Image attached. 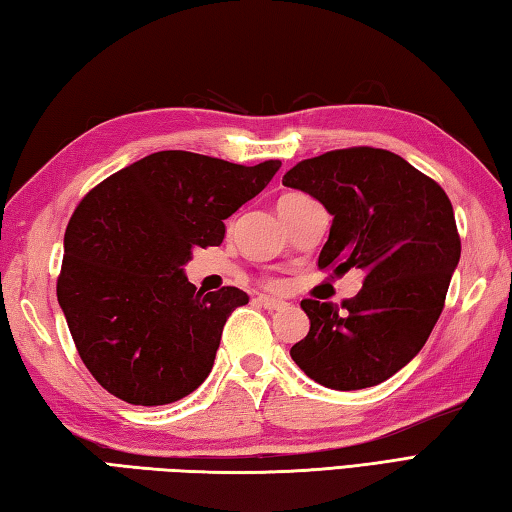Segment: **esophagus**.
<instances>
[{"label": "esophagus", "instance_id": "1", "mask_svg": "<svg viewBox=\"0 0 512 512\" xmlns=\"http://www.w3.org/2000/svg\"><path fill=\"white\" fill-rule=\"evenodd\" d=\"M256 301L269 312H278V310H285V307H287L285 301H278V298H272V296H258Z\"/></svg>", "mask_w": 512, "mask_h": 512}]
</instances>
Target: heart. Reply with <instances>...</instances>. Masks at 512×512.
<instances>
[{
	"instance_id": "heart-1",
	"label": "heart",
	"mask_w": 512,
	"mask_h": 512,
	"mask_svg": "<svg viewBox=\"0 0 512 512\" xmlns=\"http://www.w3.org/2000/svg\"><path fill=\"white\" fill-rule=\"evenodd\" d=\"M287 196H298V194H287Z\"/></svg>"
}]
</instances>
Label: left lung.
Masks as SVG:
<instances>
[{"mask_svg":"<svg viewBox=\"0 0 512 512\" xmlns=\"http://www.w3.org/2000/svg\"><path fill=\"white\" fill-rule=\"evenodd\" d=\"M283 185L305 191L332 216L318 267L363 269V287L341 310L305 298L310 332L289 354L332 390L379 385L426 345L459 265L455 211L435 180L397 153L327 151L298 162Z\"/></svg>","mask_w":512,"mask_h":512,"instance_id":"left-lung-1","label":"left lung"}]
</instances>
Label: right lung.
<instances>
[{
    "label": "right lung",
    "instance_id": "1",
    "mask_svg": "<svg viewBox=\"0 0 512 512\" xmlns=\"http://www.w3.org/2000/svg\"><path fill=\"white\" fill-rule=\"evenodd\" d=\"M278 160L256 167L158 151L100 182L64 234L57 301L77 352L106 392L165 406L207 379L238 287L196 292L194 247L220 245L234 211L263 191Z\"/></svg>",
    "mask_w": 512,
    "mask_h": 512
}]
</instances>
